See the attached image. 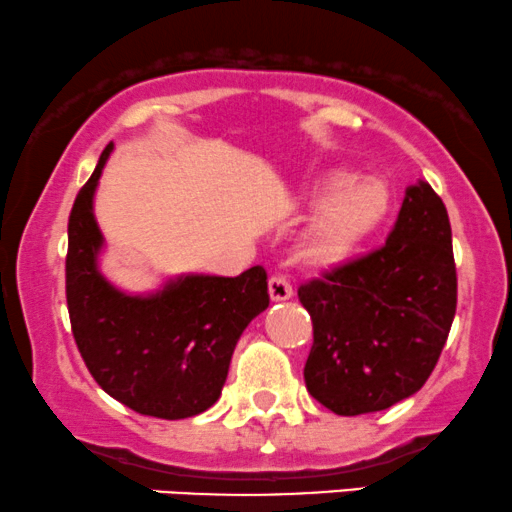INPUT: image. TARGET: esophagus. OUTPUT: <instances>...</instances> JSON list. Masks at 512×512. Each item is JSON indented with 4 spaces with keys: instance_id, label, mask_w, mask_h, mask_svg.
I'll return each mask as SVG.
<instances>
[{
    "instance_id": "1",
    "label": "esophagus",
    "mask_w": 512,
    "mask_h": 512,
    "mask_svg": "<svg viewBox=\"0 0 512 512\" xmlns=\"http://www.w3.org/2000/svg\"><path fill=\"white\" fill-rule=\"evenodd\" d=\"M293 295V286L286 276H272L269 279V298L272 300H288Z\"/></svg>"
}]
</instances>
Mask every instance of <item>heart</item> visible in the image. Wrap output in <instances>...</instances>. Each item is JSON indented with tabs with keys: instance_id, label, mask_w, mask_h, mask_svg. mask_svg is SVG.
Returning <instances> with one entry per match:
<instances>
[{
	"instance_id": "heart-1",
	"label": "heart",
	"mask_w": 512,
	"mask_h": 512,
	"mask_svg": "<svg viewBox=\"0 0 512 512\" xmlns=\"http://www.w3.org/2000/svg\"><path fill=\"white\" fill-rule=\"evenodd\" d=\"M305 202L319 212L303 238V260L317 269H334L353 260L384 226L393 193L381 176L329 169L312 183Z\"/></svg>"
}]
</instances>
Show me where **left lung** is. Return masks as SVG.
<instances>
[{"label":"left lung","instance_id":"left-lung-1","mask_svg":"<svg viewBox=\"0 0 512 512\" xmlns=\"http://www.w3.org/2000/svg\"><path fill=\"white\" fill-rule=\"evenodd\" d=\"M312 319L305 386L336 415L386 410L434 372L455 305L451 221L429 183L405 193L381 248L298 288Z\"/></svg>","mask_w":512,"mask_h":512}]
</instances>
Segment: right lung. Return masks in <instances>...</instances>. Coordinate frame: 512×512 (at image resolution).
Masks as SVG:
<instances>
[{
  "instance_id": "right-lung-1",
  "label": "right lung",
  "mask_w": 512,
  "mask_h": 512,
  "mask_svg": "<svg viewBox=\"0 0 512 512\" xmlns=\"http://www.w3.org/2000/svg\"><path fill=\"white\" fill-rule=\"evenodd\" d=\"M112 143L73 202L66 252V305L92 379L140 415L186 420L221 396L231 355L252 319L267 310V272L183 276L155 295H126L97 269L102 233L92 195Z\"/></svg>"
}]
</instances>
